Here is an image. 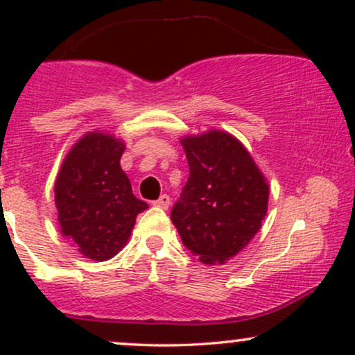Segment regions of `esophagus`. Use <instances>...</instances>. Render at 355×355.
I'll return each instance as SVG.
<instances>
[{
  "label": "esophagus",
  "mask_w": 355,
  "mask_h": 355,
  "mask_svg": "<svg viewBox=\"0 0 355 355\" xmlns=\"http://www.w3.org/2000/svg\"><path fill=\"white\" fill-rule=\"evenodd\" d=\"M153 205L158 207V209L166 210V209H168V205H170V197H168V195L164 193L160 198H158V200L153 202Z\"/></svg>",
  "instance_id": "obj_1"
}]
</instances>
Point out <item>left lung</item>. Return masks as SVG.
Masks as SVG:
<instances>
[{
	"label": "left lung",
	"instance_id": "obj_1",
	"mask_svg": "<svg viewBox=\"0 0 355 355\" xmlns=\"http://www.w3.org/2000/svg\"><path fill=\"white\" fill-rule=\"evenodd\" d=\"M190 177L172 222L183 245L202 263H225L248 245L262 227L268 207V182L229 132L210 130L182 137Z\"/></svg>",
	"mask_w": 355,
	"mask_h": 355
}]
</instances>
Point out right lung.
I'll list each match as a JSON object with an SVG mask.
<instances>
[{
	"label": "right lung",
	"instance_id": "1",
	"mask_svg": "<svg viewBox=\"0 0 355 355\" xmlns=\"http://www.w3.org/2000/svg\"><path fill=\"white\" fill-rule=\"evenodd\" d=\"M125 141L108 132L85 133L63 158L55 180L60 232L87 259L103 262L128 242L148 203L133 195L120 158Z\"/></svg>",
	"mask_w": 355,
	"mask_h": 355
}]
</instances>
